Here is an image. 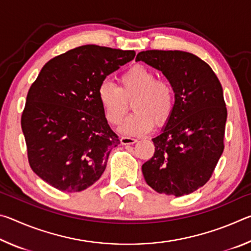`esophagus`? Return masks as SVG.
I'll return each mask as SVG.
<instances>
[{
  "label": "esophagus",
  "instance_id": "1",
  "mask_svg": "<svg viewBox=\"0 0 251 251\" xmlns=\"http://www.w3.org/2000/svg\"><path fill=\"white\" fill-rule=\"evenodd\" d=\"M136 142H137V139L131 138V137H122L121 138L122 145H133V144H135Z\"/></svg>",
  "mask_w": 251,
  "mask_h": 251
}]
</instances>
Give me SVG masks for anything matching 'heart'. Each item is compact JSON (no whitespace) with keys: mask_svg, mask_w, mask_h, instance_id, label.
Here are the masks:
<instances>
[{"mask_svg":"<svg viewBox=\"0 0 251 251\" xmlns=\"http://www.w3.org/2000/svg\"><path fill=\"white\" fill-rule=\"evenodd\" d=\"M151 70L135 65L123 73L120 87L104 80L97 88V100L109 124H121L128 110V101L135 112L126 118L120 130L126 135H143L154 123L163 126L171 118L175 106V91L165 79H156Z\"/></svg>","mask_w":251,"mask_h":251,"instance_id":"b5f03b06","label":"heart"}]
</instances>
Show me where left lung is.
<instances>
[{
    "mask_svg": "<svg viewBox=\"0 0 251 251\" xmlns=\"http://www.w3.org/2000/svg\"><path fill=\"white\" fill-rule=\"evenodd\" d=\"M136 61L160 71L175 91L173 114L152 138L154 156L142 166L148 186L182 196L209 180L224 151L227 108L211 67L182 50H144Z\"/></svg>",
    "mask_w": 251,
    "mask_h": 251,
    "instance_id": "1",
    "label": "left lung"
}]
</instances>
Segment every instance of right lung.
<instances>
[{
	"label": "right lung",
	"instance_id": "right-lung-1",
	"mask_svg": "<svg viewBox=\"0 0 251 251\" xmlns=\"http://www.w3.org/2000/svg\"><path fill=\"white\" fill-rule=\"evenodd\" d=\"M135 57L134 50L83 45L49 61L29 87L22 114L29 166L62 192L88 188L120 144L97 100L106 76Z\"/></svg>",
	"mask_w": 251,
	"mask_h": 251
}]
</instances>
